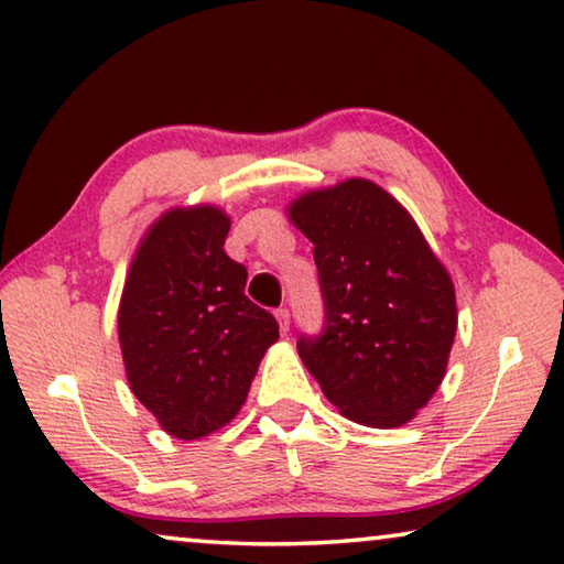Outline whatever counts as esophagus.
<instances>
[{
	"label": "esophagus",
	"instance_id": "34e87169",
	"mask_svg": "<svg viewBox=\"0 0 564 564\" xmlns=\"http://www.w3.org/2000/svg\"><path fill=\"white\" fill-rule=\"evenodd\" d=\"M275 321H279V328L285 336L291 330V311L289 308H275Z\"/></svg>",
	"mask_w": 564,
	"mask_h": 564
}]
</instances>
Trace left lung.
I'll list each match as a JSON object with an SVG mask.
<instances>
[{"mask_svg": "<svg viewBox=\"0 0 564 564\" xmlns=\"http://www.w3.org/2000/svg\"><path fill=\"white\" fill-rule=\"evenodd\" d=\"M313 243L323 328L299 356L343 415L370 427L408 423L441 386L457 311L453 281L413 218L366 178L293 202Z\"/></svg>", "mask_w": 564, "mask_h": 564, "instance_id": "obj_1", "label": "left lung"}]
</instances>
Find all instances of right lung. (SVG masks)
I'll use <instances>...</instances> for the list:
<instances>
[{
	"instance_id": "obj_1",
	"label": "right lung",
	"mask_w": 564,
	"mask_h": 564,
	"mask_svg": "<svg viewBox=\"0 0 564 564\" xmlns=\"http://www.w3.org/2000/svg\"><path fill=\"white\" fill-rule=\"evenodd\" d=\"M231 221L214 206L174 208L133 256L119 340L133 395L166 433L196 441L226 425L279 323L243 293L248 271L224 251Z\"/></svg>"
}]
</instances>
